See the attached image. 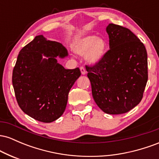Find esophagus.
<instances>
[{"label":"esophagus","mask_w":159,"mask_h":159,"mask_svg":"<svg viewBox=\"0 0 159 159\" xmlns=\"http://www.w3.org/2000/svg\"><path fill=\"white\" fill-rule=\"evenodd\" d=\"M80 69H81V74L82 75H86L87 74V71H86V69L84 67L81 66V68H80Z\"/></svg>","instance_id":"obj_1"}]
</instances>
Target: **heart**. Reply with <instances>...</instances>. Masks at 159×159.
Returning <instances> with one entry per match:
<instances>
[{"label":"heart","instance_id":"1","mask_svg":"<svg viewBox=\"0 0 159 159\" xmlns=\"http://www.w3.org/2000/svg\"><path fill=\"white\" fill-rule=\"evenodd\" d=\"M107 45L102 38L95 35L87 36L78 40L74 51L79 55H85L86 61L90 63H97L105 56Z\"/></svg>","mask_w":159,"mask_h":159}]
</instances>
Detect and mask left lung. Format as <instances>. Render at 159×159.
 <instances>
[{"label":"left lung","instance_id":"8db88e82","mask_svg":"<svg viewBox=\"0 0 159 159\" xmlns=\"http://www.w3.org/2000/svg\"><path fill=\"white\" fill-rule=\"evenodd\" d=\"M110 49L97 63L86 66L95 102L104 112L121 114L143 98L148 80L147 53L129 29L109 24Z\"/></svg>","mask_w":159,"mask_h":159}]
</instances>
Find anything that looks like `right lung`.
I'll return each instance as SVG.
<instances>
[{
  "label": "right lung",
  "instance_id": "add662e5",
  "mask_svg": "<svg viewBox=\"0 0 159 159\" xmlns=\"http://www.w3.org/2000/svg\"><path fill=\"white\" fill-rule=\"evenodd\" d=\"M44 55L48 58H43ZM68 55L61 43L43 35L20 51L12 71L17 102L25 114L38 121L52 123L64 112L68 95L81 75L79 68L66 69L56 57Z\"/></svg>",
  "mask_w": 159,
  "mask_h": 159
}]
</instances>
